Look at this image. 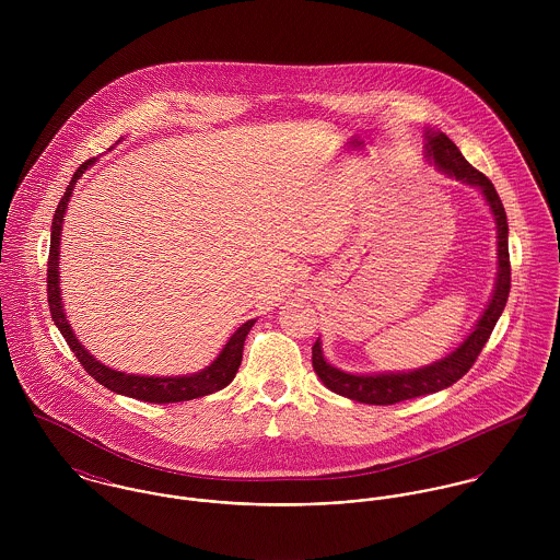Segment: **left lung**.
<instances>
[{"label": "left lung", "instance_id": "obj_1", "mask_svg": "<svg viewBox=\"0 0 560 560\" xmlns=\"http://www.w3.org/2000/svg\"><path fill=\"white\" fill-rule=\"evenodd\" d=\"M424 153L427 158L433 161L442 172L448 176H455L457 180H464L468 185L479 187L480 194L485 196L493 220H495V233H498V276H495V287L493 295L482 313V317L477 320L475 329L470 336L446 358L416 369L407 373H380V375H351L345 373L329 362H325L320 342L317 340L313 345V369L319 375L320 382L336 395L347 397V399L358 400V402H369V405H395L400 400L416 399L422 395H433L440 393L448 386H453L457 380H462L472 364L477 362L487 338L491 336L495 320L500 319L509 291H511V262H509V224H506V213L500 202V196L491 180L472 167L462 151L448 140V136L440 131H427L424 133Z\"/></svg>", "mask_w": 560, "mask_h": 560}]
</instances>
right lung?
<instances>
[{"mask_svg":"<svg viewBox=\"0 0 560 560\" xmlns=\"http://www.w3.org/2000/svg\"><path fill=\"white\" fill-rule=\"evenodd\" d=\"M94 160H88L81 163L80 170L73 174L71 185L67 187L65 196L58 202V209L54 213V222H51V247H49V260H47V298H49V311H51V319L56 323V327L60 329V334L67 338L71 351L75 353V358L80 360L83 371L94 377L101 386H105L112 393L131 397V399L147 400V402H178V400L198 399V397H207L213 395L222 388H226L241 366V358H243V342L247 331L252 329V325L256 319L245 320L240 329L231 336V340L224 345V349L220 351V355L211 362V366L202 369L200 373L194 375H183V377H144V375H127L120 371H114L105 364H101L98 360H94V355L88 353V349L81 345L75 338L65 308H62V298H60V271H58V256H60V237H62V220L67 213V205L71 200L73 187L78 183L81 174L88 170V165Z\"/></svg>","mask_w":560,"mask_h":560,"instance_id":"1","label":"right lung"}]
</instances>
